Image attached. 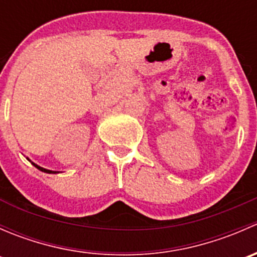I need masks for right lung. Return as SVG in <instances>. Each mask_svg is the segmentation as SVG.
<instances>
[{
    "mask_svg": "<svg viewBox=\"0 0 257 257\" xmlns=\"http://www.w3.org/2000/svg\"><path fill=\"white\" fill-rule=\"evenodd\" d=\"M33 165H35L36 168H37V169H40L41 172H45V173H48V174H52V173H57V172H52V170H47V169H45V168H41V167H38L37 164H35V163H32Z\"/></svg>",
    "mask_w": 257,
    "mask_h": 257,
    "instance_id": "add662e5",
    "label": "right lung"
}]
</instances>
